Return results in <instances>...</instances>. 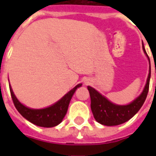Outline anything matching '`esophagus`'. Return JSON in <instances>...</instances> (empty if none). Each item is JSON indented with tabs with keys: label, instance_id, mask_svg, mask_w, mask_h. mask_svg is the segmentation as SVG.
<instances>
[{
	"label": "esophagus",
	"instance_id": "esophagus-1",
	"mask_svg": "<svg viewBox=\"0 0 156 156\" xmlns=\"http://www.w3.org/2000/svg\"><path fill=\"white\" fill-rule=\"evenodd\" d=\"M85 83H86V84H88V82H86Z\"/></svg>",
	"mask_w": 156,
	"mask_h": 156
}]
</instances>
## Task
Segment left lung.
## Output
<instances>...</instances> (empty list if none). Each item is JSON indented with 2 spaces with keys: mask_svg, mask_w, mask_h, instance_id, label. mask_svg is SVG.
Segmentation results:
<instances>
[{
  "mask_svg": "<svg viewBox=\"0 0 156 156\" xmlns=\"http://www.w3.org/2000/svg\"><path fill=\"white\" fill-rule=\"evenodd\" d=\"M143 50L144 53L147 55L144 46H143ZM150 79H151V68H150V73L144 91L142 92V94L136 99H134V101L128 105H115L110 101H108L107 98L100 94L98 91H96L94 88L88 86V90L91 98V109L96 121L104 125L114 126V125L124 124L126 121L129 120L140 109L142 105H144L149 92Z\"/></svg>",
  "mask_w": 156,
  "mask_h": 156,
  "instance_id": "obj_1",
  "label": "left lung"
}]
</instances>
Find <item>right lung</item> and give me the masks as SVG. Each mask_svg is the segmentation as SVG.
Segmentation results:
<instances>
[{
    "label": "right lung",
    "mask_w": 156,
    "mask_h": 156,
    "mask_svg": "<svg viewBox=\"0 0 156 156\" xmlns=\"http://www.w3.org/2000/svg\"><path fill=\"white\" fill-rule=\"evenodd\" d=\"M81 83L78 84L56 104L48 108H42V109H32L22 105L17 100V98H16L11 86H10V92L16 108L26 119H27L31 123L37 126L50 128L54 127L62 121V119L67 114L68 105L73 95L76 91V89L78 87H81Z\"/></svg>",
    "instance_id": "obj_1"
}]
</instances>
